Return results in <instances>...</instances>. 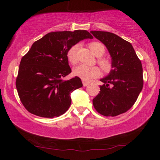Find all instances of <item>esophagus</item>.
Masks as SVG:
<instances>
[{
  "label": "esophagus",
  "instance_id": "34e87169",
  "mask_svg": "<svg viewBox=\"0 0 160 160\" xmlns=\"http://www.w3.org/2000/svg\"><path fill=\"white\" fill-rule=\"evenodd\" d=\"M89 84V82H85V81H83V86L84 87H87V85Z\"/></svg>",
  "mask_w": 160,
  "mask_h": 160
}]
</instances>
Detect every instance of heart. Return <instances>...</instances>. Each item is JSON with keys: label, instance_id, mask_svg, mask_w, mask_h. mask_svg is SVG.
<instances>
[{"label": "heart", "instance_id": "1", "mask_svg": "<svg viewBox=\"0 0 160 160\" xmlns=\"http://www.w3.org/2000/svg\"><path fill=\"white\" fill-rule=\"evenodd\" d=\"M89 47L92 50V52L99 58L103 55L105 52H106L104 46L99 42H92L89 43ZM78 49V45L76 44L71 47V49L68 52V60L72 64H76L77 62ZM98 63L106 73H108L112 69V63L110 60H107V59H100L98 60ZM73 74L82 78V80L89 81L92 78L99 76L100 74V70L97 66H87V65H80L74 68Z\"/></svg>", "mask_w": 160, "mask_h": 160}]
</instances>
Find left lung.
I'll return each mask as SVG.
<instances>
[{
  "label": "left lung",
  "instance_id": "obj_1",
  "mask_svg": "<svg viewBox=\"0 0 160 160\" xmlns=\"http://www.w3.org/2000/svg\"><path fill=\"white\" fill-rule=\"evenodd\" d=\"M106 46L112 69L100 79V93L92 100L95 110L106 117H116L128 111L143 89V68L132 44L110 32L91 31Z\"/></svg>",
  "mask_w": 160,
  "mask_h": 160
}]
</instances>
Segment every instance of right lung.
Wrapping results in <instances>:
<instances>
[{
    "label": "right lung",
    "mask_w": 160,
    "mask_h": 160,
    "mask_svg": "<svg viewBox=\"0 0 160 160\" xmlns=\"http://www.w3.org/2000/svg\"><path fill=\"white\" fill-rule=\"evenodd\" d=\"M86 38L93 36L84 30L52 32L32 43L22 57L16 87L22 103L30 113L54 118L68 111L71 93L83 84L78 76L62 79L71 73L67 54L71 47Z\"/></svg>",
    "instance_id": "1"
}]
</instances>
